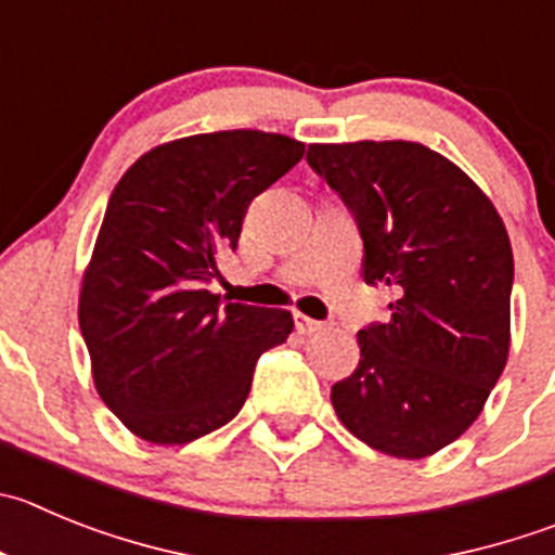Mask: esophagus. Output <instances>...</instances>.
<instances>
[{
	"label": "esophagus",
	"instance_id": "obj_1",
	"mask_svg": "<svg viewBox=\"0 0 555 555\" xmlns=\"http://www.w3.org/2000/svg\"><path fill=\"white\" fill-rule=\"evenodd\" d=\"M293 320H295V331H298V334H318V331L325 328V323L307 318V314H301V312H295Z\"/></svg>",
	"mask_w": 555,
	"mask_h": 555
}]
</instances>
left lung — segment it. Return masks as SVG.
Instances as JSON below:
<instances>
[{
  "instance_id": "left-lung-1",
  "label": "left lung",
  "mask_w": 555,
  "mask_h": 555,
  "mask_svg": "<svg viewBox=\"0 0 555 555\" xmlns=\"http://www.w3.org/2000/svg\"><path fill=\"white\" fill-rule=\"evenodd\" d=\"M307 160L359 224L364 282L397 295L386 323L359 331L334 411L366 447L422 460L476 422L506 366V227L463 169L418 142L309 144Z\"/></svg>"
}]
</instances>
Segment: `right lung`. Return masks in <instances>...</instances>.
Here are the masks:
<instances>
[{"label":"right lung","instance_id":"add662e5","mask_svg":"<svg viewBox=\"0 0 555 555\" xmlns=\"http://www.w3.org/2000/svg\"><path fill=\"white\" fill-rule=\"evenodd\" d=\"M304 158L266 131L158 144L108 196L81 279L79 325L108 411L150 443H189L237 416L254 364L293 314L221 304L207 284L235 251L248 202Z\"/></svg>","mask_w":555,"mask_h":555}]
</instances>
